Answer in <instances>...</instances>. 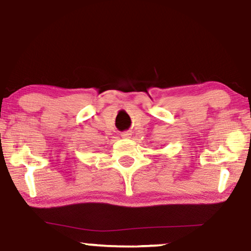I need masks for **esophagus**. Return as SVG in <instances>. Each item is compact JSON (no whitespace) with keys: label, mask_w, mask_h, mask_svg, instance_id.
<instances>
[{"label":"esophagus","mask_w":251,"mask_h":251,"mask_svg":"<svg viewBox=\"0 0 251 251\" xmlns=\"http://www.w3.org/2000/svg\"><path fill=\"white\" fill-rule=\"evenodd\" d=\"M121 136L123 137V138H129V137L131 136V133H130V132H122Z\"/></svg>","instance_id":"obj_1"}]
</instances>
